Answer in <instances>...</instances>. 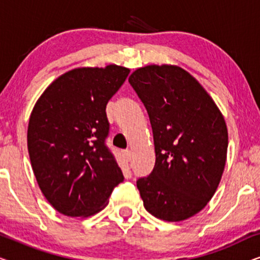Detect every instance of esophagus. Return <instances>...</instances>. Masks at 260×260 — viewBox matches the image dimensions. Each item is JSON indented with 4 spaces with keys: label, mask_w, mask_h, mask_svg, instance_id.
Segmentation results:
<instances>
[{
    "label": "esophagus",
    "mask_w": 260,
    "mask_h": 260,
    "mask_svg": "<svg viewBox=\"0 0 260 260\" xmlns=\"http://www.w3.org/2000/svg\"><path fill=\"white\" fill-rule=\"evenodd\" d=\"M123 155H124V157H125L126 161H130V159H131V151H130V150L124 151Z\"/></svg>",
    "instance_id": "34e87169"
}]
</instances>
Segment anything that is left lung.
<instances>
[{
  "mask_svg": "<svg viewBox=\"0 0 260 260\" xmlns=\"http://www.w3.org/2000/svg\"><path fill=\"white\" fill-rule=\"evenodd\" d=\"M129 83L147 109L156 162L137 181L144 208L165 221H182L214 195L226 165L229 133L202 85L176 65L137 69Z\"/></svg>",
  "mask_w": 260,
  "mask_h": 260,
  "instance_id": "1",
  "label": "left lung"
}]
</instances>
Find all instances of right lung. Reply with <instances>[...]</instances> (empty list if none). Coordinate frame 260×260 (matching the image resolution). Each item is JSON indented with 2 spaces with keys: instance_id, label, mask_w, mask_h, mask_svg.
Returning <instances> with one entry per match:
<instances>
[{
  "instance_id": "1",
  "label": "right lung",
  "mask_w": 260,
  "mask_h": 260,
  "mask_svg": "<svg viewBox=\"0 0 260 260\" xmlns=\"http://www.w3.org/2000/svg\"><path fill=\"white\" fill-rule=\"evenodd\" d=\"M130 70L79 67L44 91L30 113L27 145L35 179L54 209L87 218L109 204L122 170L105 145L106 104Z\"/></svg>"
}]
</instances>
